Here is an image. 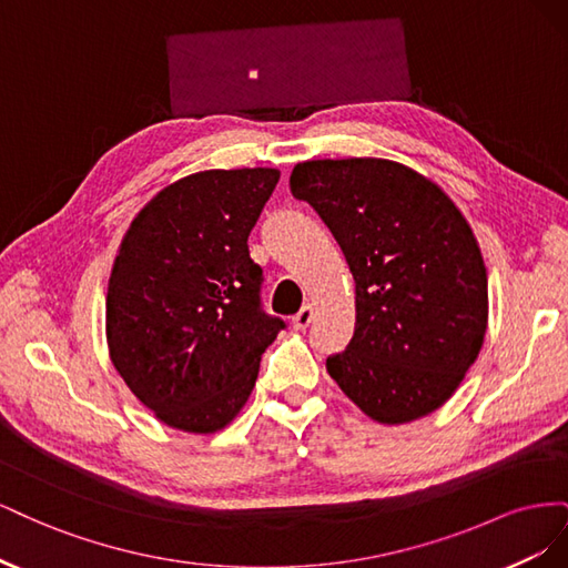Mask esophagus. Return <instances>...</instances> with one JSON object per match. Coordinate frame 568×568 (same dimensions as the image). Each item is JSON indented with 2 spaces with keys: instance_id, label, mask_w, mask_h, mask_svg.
I'll return each mask as SVG.
<instances>
[{
  "instance_id": "esophagus-1",
  "label": "esophagus",
  "mask_w": 568,
  "mask_h": 568,
  "mask_svg": "<svg viewBox=\"0 0 568 568\" xmlns=\"http://www.w3.org/2000/svg\"><path fill=\"white\" fill-rule=\"evenodd\" d=\"M313 317H315V311H313V305H303V307H301V311H298V313L294 315V320H291V324H294V329L303 332V329H307V326H311Z\"/></svg>"
}]
</instances>
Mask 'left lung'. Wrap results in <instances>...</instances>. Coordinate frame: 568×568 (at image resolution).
<instances>
[{"label":"left lung","instance_id":"obj_1","mask_svg":"<svg viewBox=\"0 0 568 568\" xmlns=\"http://www.w3.org/2000/svg\"><path fill=\"white\" fill-rule=\"evenodd\" d=\"M291 194L332 230L355 280V332L326 369L382 424L438 409L478 357L488 274L455 203L384 159L298 163Z\"/></svg>","mask_w":568,"mask_h":568}]
</instances>
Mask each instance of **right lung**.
<instances>
[{
    "instance_id": "1",
    "label": "right lung",
    "mask_w": 568,
    "mask_h": 568,
    "mask_svg": "<svg viewBox=\"0 0 568 568\" xmlns=\"http://www.w3.org/2000/svg\"><path fill=\"white\" fill-rule=\"evenodd\" d=\"M277 182L274 168L189 175L153 196L120 244L106 296L111 359L168 426H227L286 326L263 311V267L248 253Z\"/></svg>"
}]
</instances>
